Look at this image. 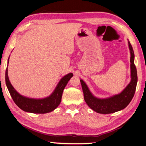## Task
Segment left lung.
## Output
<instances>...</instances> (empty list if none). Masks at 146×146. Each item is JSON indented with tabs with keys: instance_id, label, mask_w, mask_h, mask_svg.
Instances as JSON below:
<instances>
[{
	"instance_id": "obj_1",
	"label": "left lung",
	"mask_w": 146,
	"mask_h": 146,
	"mask_svg": "<svg viewBox=\"0 0 146 146\" xmlns=\"http://www.w3.org/2000/svg\"><path fill=\"white\" fill-rule=\"evenodd\" d=\"M128 46L131 55V81L120 93L104 98H98L93 95L84 80L80 79L85 102L95 112L101 114H109L122 110L127 107L135 95L138 80L137 71L134 63V51L129 40Z\"/></svg>"
}]
</instances>
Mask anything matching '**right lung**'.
Returning a JSON list of instances; mask_svg holds the SVG:
<instances>
[{"label":"right lung","mask_w":146,"mask_h":146,"mask_svg":"<svg viewBox=\"0 0 146 146\" xmlns=\"http://www.w3.org/2000/svg\"><path fill=\"white\" fill-rule=\"evenodd\" d=\"M8 60V65L9 63ZM73 76L72 73H70L64 76L59 81L54 91L48 97L42 98H33L25 97L17 92L9 80L8 67L6 70V84L11 97L14 102L19 108L26 112L32 113L44 114L53 111L58 107L61 102L63 91L67 85L68 81Z\"/></svg>","instance_id":"add662e5"}]
</instances>
